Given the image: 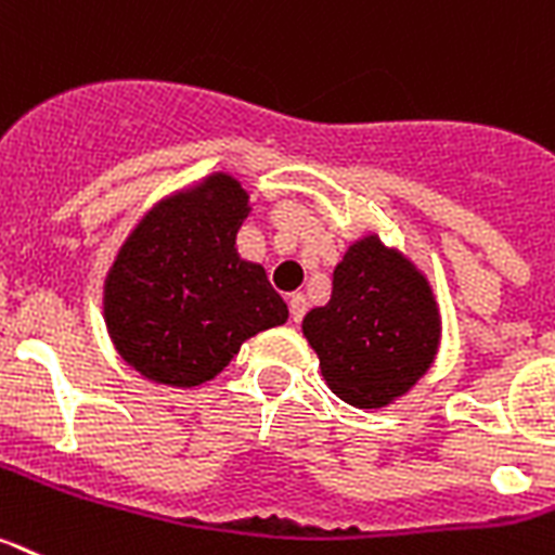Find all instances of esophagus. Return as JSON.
Listing matches in <instances>:
<instances>
[{"label":"esophagus","instance_id":"34e87169","mask_svg":"<svg viewBox=\"0 0 555 555\" xmlns=\"http://www.w3.org/2000/svg\"><path fill=\"white\" fill-rule=\"evenodd\" d=\"M306 311H309V300H306V295H300V292L288 295V314H292L295 323H300L302 317H306Z\"/></svg>","mask_w":555,"mask_h":555}]
</instances>
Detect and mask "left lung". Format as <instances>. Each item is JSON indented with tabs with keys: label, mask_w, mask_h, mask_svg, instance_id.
<instances>
[{
	"label": "left lung",
	"mask_w": 555,
	"mask_h": 555,
	"mask_svg": "<svg viewBox=\"0 0 555 555\" xmlns=\"http://www.w3.org/2000/svg\"><path fill=\"white\" fill-rule=\"evenodd\" d=\"M331 390L350 406H385L418 382L438 348V309L426 281L378 238L353 244L334 292L302 320Z\"/></svg>",
	"instance_id": "obj_1"
}]
</instances>
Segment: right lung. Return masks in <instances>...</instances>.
I'll return each mask as SVG.
<instances>
[{
    "mask_svg": "<svg viewBox=\"0 0 555 555\" xmlns=\"http://www.w3.org/2000/svg\"><path fill=\"white\" fill-rule=\"evenodd\" d=\"M246 193L210 177L140 221L106 281V325L120 357L151 382L196 387L230 364L241 343L283 325V297L235 249Z\"/></svg>",
    "mask_w": 555,
    "mask_h": 555,
    "instance_id": "add662e5",
    "label": "right lung"
}]
</instances>
